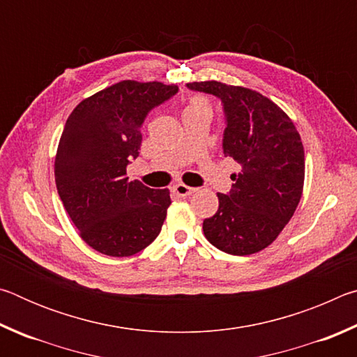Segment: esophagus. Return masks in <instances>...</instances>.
I'll return each mask as SVG.
<instances>
[{
  "mask_svg": "<svg viewBox=\"0 0 357 357\" xmlns=\"http://www.w3.org/2000/svg\"><path fill=\"white\" fill-rule=\"evenodd\" d=\"M173 192L176 193L178 197H189L193 192H195V189H193V187L185 185V184H176L173 187Z\"/></svg>",
  "mask_w": 357,
  "mask_h": 357,
  "instance_id": "1",
  "label": "esophagus"
}]
</instances>
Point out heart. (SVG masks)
Instances as JSON below:
<instances>
[{"label":"heart","instance_id":"b5f03b06","mask_svg":"<svg viewBox=\"0 0 357 357\" xmlns=\"http://www.w3.org/2000/svg\"><path fill=\"white\" fill-rule=\"evenodd\" d=\"M185 110H208L209 112V104L208 100L203 98H193Z\"/></svg>","mask_w":357,"mask_h":357}]
</instances>
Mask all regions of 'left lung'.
Segmentation results:
<instances>
[{
	"instance_id": "obj_1",
	"label": "left lung",
	"mask_w": 357,
	"mask_h": 357,
	"mask_svg": "<svg viewBox=\"0 0 357 357\" xmlns=\"http://www.w3.org/2000/svg\"><path fill=\"white\" fill-rule=\"evenodd\" d=\"M219 98L225 112L223 154L241 167L219 209L204 219V236L229 255H252L273 244L291 219L304 189V146L288 114L253 89L215 80L187 83Z\"/></svg>"
}]
</instances>
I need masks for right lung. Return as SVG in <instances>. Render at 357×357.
Returning a JSON list of instances; mask_svg holds the SVG:
<instances>
[{
  "mask_svg": "<svg viewBox=\"0 0 357 357\" xmlns=\"http://www.w3.org/2000/svg\"><path fill=\"white\" fill-rule=\"evenodd\" d=\"M176 84L123 80L82 100L66 121L55 157L59 198L89 247L130 257L159 236L172 204L168 189L126 174L142 146V124Z\"/></svg>",
  "mask_w": 357,
  "mask_h": 357,
  "instance_id": "add662e5",
  "label": "right lung"
}]
</instances>
